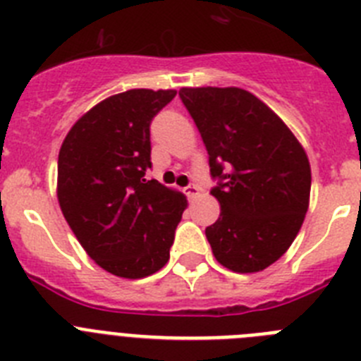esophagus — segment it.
<instances>
[{
	"label": "esophagus",
	"instance_id": "34e87169",
	"mask_svg": "<svg viewBox=\"0 0 361 361\" xmlns=\"http://www.w3.org/2000/svg\"><path fill=\"white\" fill-rule=\"evenodd\" d=\"M184 193H186L190 199H197L200 195V188L197 184H190V186L184 188Z\"/></svg>",
	"mask_w": 361,
	"mask_h": 361
}]
</instances>
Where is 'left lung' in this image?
<instances>
[{"instance_id": "1", "label": "left lung", "mask_w": 361, "mask_h": 361, "mask_svg": "<svg viewBox=\"0 0 361 361\" xmlns=\"http://www.w3.org/2000/svg\"><path fill=\"white\" fill-rule=\"evenodd\" d=\"M216 180L220 216L206 237L220 264L257 273L276 262L309 208L311 166L291 130L242 88H180Z\"/></svg>"}]
</instances>
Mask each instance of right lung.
Instances as JSON below:
<instances>
[{"mask_svg":"<svg viewBox=\"0 0 361 361\" xmlns=\"http://www.w3.org/2000/svg\"><path fill=\"white\" fill-rule=\"evenodd\" d=\"M175 90L111 95L73 124L57 159V200L88 257L121 279L161 269L186 197L145 178L152 168L149 124Z\"/></svg>","mask_w":361,"mask_h":361,"instance_id":"right-lung-1","label":"right lung"}]
</instances>
